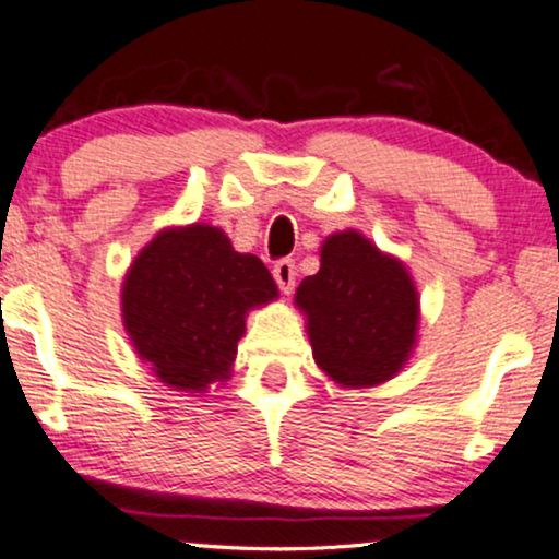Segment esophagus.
I'll return each mask as SVG.
<instances>
[{
  "label": "esophagus",
  "mask_w": 559,
  "mask_h": 559,
  "mask_svg": "<svg viewBox=\"0 0 559 559\" xmlns=\"http://www.w3.org/2000/svg\"><path fill=\"white\" fill-rule=\"evenodd\" d=\"M273 278H275V284H278L281 292L292 294L294 292V278H296L294 260H288V258L278 260V263L273 265Z\"/></svg>",
  "instance_id": "34e87169"
}]
</instances>
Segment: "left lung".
<instances>
[{"label":"left lung","mask_w":559,"mask_h":559,"mask_svg":"<svg viewBox=\"0 0 559 559\" xmlns=\"http://www.w3.org/2000/svg\"><path fill=\"white\" fill-rule=\"evenodd\" d=\"M294 301L317 366L350 390L390 381L418 341L420 299L405 263L356 229L324 239L320 271L301 281Z\"/></svg>","instance_id":"left-lung-1"}]
</instances>
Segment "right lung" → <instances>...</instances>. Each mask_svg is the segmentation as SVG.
<instances>
[{"label": "right lung", "instance_id": "right-lung-1", "mask_svg": "<svg viewBox=\"0 0 559 559\" xmlns=\"http://www.w3.org/2000/svg\"><path fill=\"white\" fill-rule=\"evenodd\" d=\"M278 299L273 275L211 224L162 229L123 278V324L162 384L206 392L231 377L250 309Z\"/></svg>", "mask_w": 559, "mask_h": 559}]
</instances>
